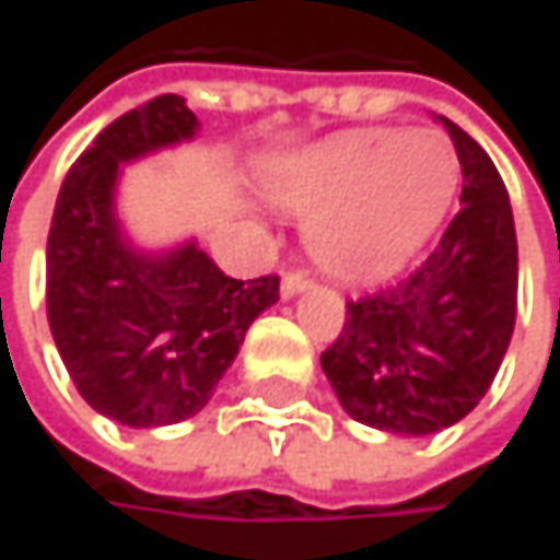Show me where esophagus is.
<instances>
[{"mask_svg": "<svg viewBox=\"0 0 560 560\" xmlns=\"http://www.w3.org/2000/svg\"><path fill=\"white\" fill-rule=\"evenodd\" d=\"M310 287H313V280H310L303 270H290V273H283V280H280V296L290 300V296H296V293H303V290H310Z\"/></svg>", "mask_w": 560, "mask_h": 560, "instance_id": "esophagus-1", "label": "esophagus"}]
</instances>
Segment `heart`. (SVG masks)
I'll list each match as a JSON object with an SVG mask.
<instances>
[{
  "label": "heart",
  "mask_w": 560,
  "mask_h": 560,
  "mask_svg": "<svg viewBox=\"0 0 560 560\" xmlns=\"http://www.w3.org/2000/svg\"><path fill=\"white\" fill-rule=\"evenodd\" d=\"M459 185L440 130L362 127L313 142L264 168L267 198L306 221L316 264L346 280L398 270L436 231Z\"/></svg>",
  "instance_id": "b5f03b06"
}]
</instances>
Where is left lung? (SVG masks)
<instances>
[{"label": "left lung", "mask_w": 560, "mask_h": 560, "mask_svg": "<svg viewBox=\"0 0 560 560\" xmlns=\"http://www.w3.org/2000/svg\"><path fill=\"white\" fill-rule=\"evenodd\" d=\"M463 168L459 211L401 283L346 306L323 372L349 418L398 436L463 420L489 392L515 329L518 244L486 149L440 117Z\"/></svg>", "instance_id": "1"}]
</instances>
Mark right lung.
Segmentation results:
<instances>
[{"instance_id":"add662e5","label":"right lung","mask_w":560,"mask_h":560,"mask_svg":"<svg viewBox=\"0 0 560 560\" xmlns=\"http://www.w3.org/2000/svg\"><path fill=\"white\" fill-rule=\"evenodd\" d=\"M198 133L185 97L114 120L71 165L48 231V326L81 398L149 430L195 418L231 369L280 280H234L195 244L137 247L117 218L120 165Z\"/></svg>"}]
</instances>
